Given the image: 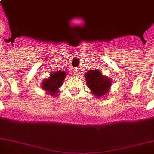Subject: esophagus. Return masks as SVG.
I'll return each mask as SVG.
<instances>
[{"instance_id":"esophagus-1","label":"esophagus","mask_w":154,"mask_h":154,"mask_svg":"<svg viewBox=\"0 0 154 154\" xmlns=\"http://www.w3.org/2000/svg\"><path fill=\"white\" fill-rule=\"evenodd\" d=\"M74 73H75V75H79V70L74 69Z\"/></svg>"}]
</instances>
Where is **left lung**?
<instances>
[{
  "instance_id": "left-lung-1",
  "label": "left lung",
  "mask_w": 154,
  "mask_h": 154,
  "mask_svg": "<svg viewBox=\"0 0 154 154\" xmlns=\"http://www.w3.org/2000/svg\"><path fill=\"white\" fill-rule=\"evenodd\" d=\"M84 76L86 85L94 97H103L110 91L112 80L109 77L103 75L100 70H90L86 72Z\"/></svg>"
}]
</instances>
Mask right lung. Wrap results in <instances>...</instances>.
<instances>
[{
    "instance_id": "right-lung-1",
    "label": "right lung",
    "mask_w": 154,
    "mask_h": 154,
    "mask_svg": "<svg viewBox=\"0 0 154 154\" xmlns=\"http://www.w3.org/2000/svg\"><path fill=\"white\" fill-rule=\"evenodd\" d=\"M67 76V72L55 71L52 72L50 77L44 78L42 82V88L48 95L56 96L60 92V88Z\"/></svg>"
}]
</instances>
